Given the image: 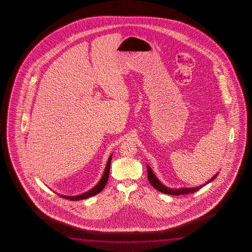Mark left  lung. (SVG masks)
Segmentation results:
<instances>
[{
	"label": "left lung",
	"mask_w": 252,
	"mask_h": 252,
	"mask_svg": "<svg viewBox=\"0 0 252 252\" xmlns=\"http://www.w3.org/2000/svg\"><path fill=\"white\" fill-rule=\"evenodd\" d=\"M147 175H148V180H149L150 184H152L156 189H158V191L162 192V193H165V194L178 196V195H185V194H189V193H194V192L197 191L203 186H205L206 184L211 183L212 181H214L216 178L218 174L214 175L213 178H211L205 185H200V186L196 187V188H183L179 189H172L167 188L166 186H164L162 184H160V182L156 178V176L153 173L151 167L148 166H147Z\"/></svg>",
	"instance_id": "left-lung-1"
}]
</instances>
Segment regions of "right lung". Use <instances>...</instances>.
Listing matches in <instances>:
<instances>
[{
	"mask_svg": "<svg viewBox=\"0 0 252 252\" xmlns=\"http://www.w3.org/2000/svg\"><path fill=\"white\" fill-rule=\"evenodd\" d=\"M112 155L108 158V161H107V166H106V169L105 172L102 175V178L99 181L98 183L94 189H92L91 190L88 192H86L84 194H81L79 196H63V195H59V196L66 198V199H69V200L76 201L80 200V199H85V198H88L90 196H94L96 194H98L99 192L102 190L103 189L105 188L106 184L107 183V180H108V175H109V171H110V163H111Z\"/></svg>",
	"mask_w": 252,
	"mask_h": 252,
	"instance_id": "right-lung-1",
	"label": "right lung"
}]
</instances>
